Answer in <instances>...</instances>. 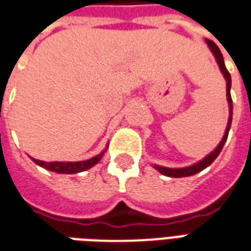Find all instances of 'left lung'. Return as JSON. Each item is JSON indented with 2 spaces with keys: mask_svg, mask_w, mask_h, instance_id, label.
<instances>
[{
  "mask_svg": "<svg viewBox=\"0 0 251 251\" xmlns=\"http://www.w3.org/2000/svg\"><path fill=\"white\" fill-rule=\"evenodd\" d=\"M205 42L208 43V46L213 52V55H215V58H216L217 64H219V68H220V71L226 77V80H227V100H228V106H229V117H228V124H227V127H226V133H224V137L222 138V141L220 144L216 147V150L213 151L212 153L206 156L205 159H202L201 162L197 163V164H194V166H190V167L186 168H166V167H160V166H156V170H159L163 175H167V176H173V178H182V176H190V175H194L200 173V171H202L204 168H206L209 164L213 163V160L216 159L219 153L222 152L224 147V143L227 141V137H228V131L229 127H231V121H232V99H231V94H229V88H231V76H229L228 71L226 69V65H224V59L223 55H222V52L219 50V47L216 46V43L215 42H212L211 39H205Z\"/></svg>",
  "mask_w": 251,
  "mask_h": 251,
  "instance_id": "1",
  "label": "left lung"
}]
</instances>
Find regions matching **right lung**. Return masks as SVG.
<instances>
[{
  "label": "right lung",
  "mask_w": 251,
  "mask_h": 251,
  "mask_svg": "<svg viewBox=\"0 0 251 251\" xmlns=\"http://www.w3.org/2000/svg\"><path fill=\"white\" fill-rule=\"evenodd\" d=\"M104 152H101L100 155L95 156L89 160H85V162H43V160H36V159H32L36 164H39L42 167L47 168L50 171H54V173H61V174H76V173H81V171H85L88 170L92 166H95L96 163L99 162L101 159Z\"/></svg>",
  "instance_id": "add662e5"
}]
</instances>
